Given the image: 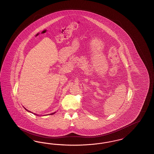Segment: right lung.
<instances>
[{
	"mask_svg": "<svg viewBox=\"0 0 154 154\" xmlns=\"http://www.w3.org/2000/svg\"><path fill=\"white\" fill-rule=\"evenodd\" d=\"M24 109H26V110H27V111H28V112H30V111H29V110H27V109H26V108H24ZM54 113H52V114H54ZM36 115H37V114H36ZM37 116H38V115H37Z\"/></svg>",
	"mask_w": 154,
	"mask_h": 154,
	"instance_id": "obj_1",
	"label": "right lung"
}]
</instances>
